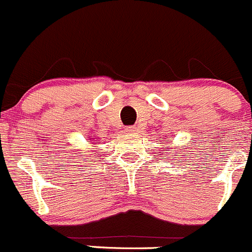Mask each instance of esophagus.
<instances>
[{
    "label": "esophagus",
    "instance_id": "esophagus-1",
    "mask_svg": "<svg viewBox=\"0 0 252 252\" xmlns=\"http://www.w3.org/2000/svg\"><path fill=\"white\" fill-rule=\"evenodd\" d=\"M126 133H129V134H136V133H138V128H136V126H126Z\"/></svg>",
    "mask_w": 252,
    "mask_h": 252
}]
</instances>
